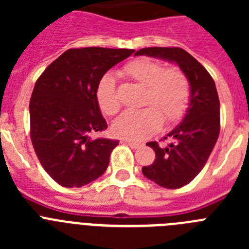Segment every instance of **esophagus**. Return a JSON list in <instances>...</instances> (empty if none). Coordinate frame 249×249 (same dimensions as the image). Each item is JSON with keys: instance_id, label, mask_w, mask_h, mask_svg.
<instances>
[{"instance_id": "34e87169", "label": "esophagus", "mask_w": 249, "mask_h": 249, "mask_svg": "<svg viewBox=\"0 0 249 249\" xmlns=\"http://www.w3.org/2000/svg\"><path fill=\"white\" fill-rule=\"evenodd\" d=\"M121 142H122V143H124V144H127V146H129L131 148H133V149L140 148V147H141V143H138V142H132V141H129V140H122Z\"/></svg>"}]
</instances>
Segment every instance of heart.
Listing matches in <instances>:
<instances>
[{
    "label": "heart",
    "instance_id": "b5f03b06",
    "mask_svg": "<svg viewBox=\"0 0 249 249\" xmlns=\"http://www.w3.org/2000/svg\"><path fill=\"white\" fill-rule=\"evenodd\" d=\"M121 73L144 87L140 111H127L112 124V131L118 137L141 141L153 135L160 123L166 126L178 122L186 113L191 101V83L187 74L178 67H164L151 58L131 61ZM98 106L107 116H114L121 108L116 81L107 74L97 87Z\"/></svg>",
    "mask_w": 249,
    "mask_h": 249
}]
</instances>
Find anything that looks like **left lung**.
Masks as SVG:
<instances>
[{
    "label": "left lung",
    "mask_w": 249,
    "mask_h": 249,
    "mask_svg": "<svg viewBox=\"0 0 249 249\" xmlns=\"http://www.w3.org/2000/svg\"><path fill=\"white\" fill-rule=\"evenodd\" d=\"M142 54L177 63L191 83V101L183 121L163 138H172L173 142L167 147L148 142L147 146L155 151L156 160L142 167L144 177L158 186L176 190L190 183L201 172L218 140V93L208 71L187 51L179 47H147L136 52V56Z\"/></svg>",
    "instance_id": "obj_1"
}]
</instances>
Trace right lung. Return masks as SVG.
I'll list each match as a JSON object with an SVG mask.
<instances>
[{
    "label": "right lung",
    "mask_w": 249,
    "mask_h": 249,
    "mask_svg": "<svg viewBox=\"0 0 249 249\" xmlns=\"http://www.w3.org/2000/svg\"><path fill=\"white\" fill-rule=\"evenodd\" d=\"M133 52L71 48L36 81L30 100L31 141L46 172L62 187L86 186L108 167L120 141L89 137L107 128L96 93L103 74Z\"/></svg>",
    "instance_id": "add662e5"
}]
</instances>
